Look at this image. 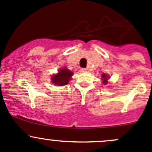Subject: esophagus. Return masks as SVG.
I'll use <instances>...</instances> for the list:
<instances>
[{"mask_svg": "<svg viewBox=\"0 0 152 152\" xmlns=\"http://www.w3.org/2000/svg\"><path fill=\"white\" fill-rule=\"evenodd\" d=\"M81 70H82V72H87V71H88V70H87V68H82V69H81Z\"/></svg>", "mask_w": 152, "mask_h": 152, "instance_id": "esophagus-1", "label": "esophagus"}]
</instances>
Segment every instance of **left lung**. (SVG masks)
<instances>
[{
	"mask_svg": "<svg viewBox=\"0 0 152 152\" xmlns=\"http://www.w3.org/2000/svg\"><path fill=\"white\" fill-rule=\"evenodd\" d=\"M108 79H110V76H109L108 74H105V73H103L102 75V83H104V85H107L108 83Z\"/></svg>",
	"mask_w": 152,
	"mask_h": 152,
	"instance_id": "8db88e82",
	"label": "left lung"
}]
</instances>
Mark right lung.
Here are the masks:
<instances>
[{
	"instance_id": "add662e5",
	"label": "right lung",
	"mask_w": 152,
	"mask_h": 152,
	"mask_svg": "<svg viewBox=\"0 0 152 152\" xmlns=\"http://www.w3.org/2000/svg\"><path fill=\"white\" fill-rule=\"evenodd\" d=\"M73 72L69 70L66 67H63L60 69L56 74L52 76L51 82L55 85H67L69 81L71 79V76H73Z\"/></svg>"
}]
</instances>
